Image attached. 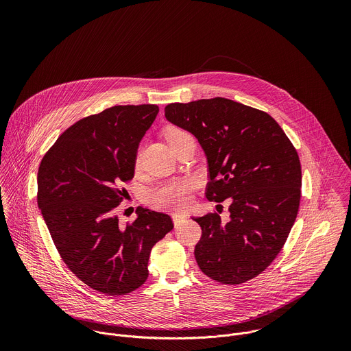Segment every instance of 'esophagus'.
I'll return each instance as SVG.
<instances>
[{
	"instance_id": "obj_1",
	"label": "esophagus",
	"mask_w": 351,
	"mask_h": 351,
	"mask_svg": "<svg viewBox=\"0 0 351 351\" xmlns=\"http://www.w3.org/2000/svg\"><path fill=\"white\" fill-rule=\"evenodd\" d=\"M172 219H173V223H175V226H178V225H180L184 219H186V215H183V214H172Z\"/></svg>"
}]
</instances>
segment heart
Listing matches in <instances>:
<instances>
[{
    "instance_id": "obj_1",
    "label": "heart",
    "mask_w": 351,
    "mask_h": 351,
    "mask_svg": "<svg viewBox=\"0 0 351 351\" xmlns=\"http://www.w3.org/2000/svg\"><path fill=\"white\" fill-rule=\"evenodd\" d=\"M184 133L180 129L171 128L167 130L165 136L169 140L173 136ZM136 165H140V154L136 157ZM194 187V182L191 179H178L169 183H165L157 189H154L148 195V202L152 206L161 210H183L190 203V193Z\"/></svg>"
}]
</instances>
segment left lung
Here are the masks:
<instances>
[{
  "instance_id": "1",
  "label": "left lung",
  "mask_w": 351,
  "mask_h": 351,
  "mask_svg": "<svg viewBox=\"0 0 351 351\" xmlns=\"http://www.w3.org/2000/svg\"><path fill=\"white\" fill-rule=\"evenodd\" d=\"M165 118L203 147L210 172L206 195L230 198V219L207 214L195 261L225 285L256 278L276 258L295 221L302 197L298 154L278 122L264 111L215 97L165 107Z\"/></svg>"
}]
</instances>
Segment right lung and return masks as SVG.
Wrapping results in <instances>:
<instances>
[{
    "instance_id": "add662e5",
    "label": "right lung",
    "mask_w": 351,
    "mask_h": 351,
    "mask_svg": "<svg viewBox=\"0 0 351 351\" xmlns=\"http://www.w3.org/2000/svg\"><path fill=\"white\" fill-rule=\"evenodd\" d=\"M154 104L115 106L68 128L43 157L37 204L66 267L91 289L122 295L148 278L153 245L173 229L169 215L137 207L119 225L122 183L134 175L138 144Z\"/></svg>"
}]
</instances>
